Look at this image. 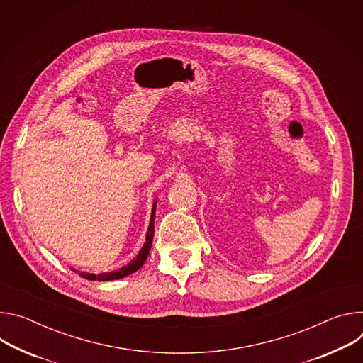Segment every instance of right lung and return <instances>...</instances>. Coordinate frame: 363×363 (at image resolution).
<instances>
[{
  "mask_svg": "<svg viewBox=\"0 0 363 363\" xmlns=\"http://www.w3.org/2000/svg\"><path fill=\"white\" fill-rule=\"evenodd\" d=\"M155 206H157V200L152 205V212H151V219H150V226H148V230H147V235H145V242L143 245V248L140 250L138 255L130 262L127 264L125 267H121L119 269L116 271H112V272H102V274H89V272H82V271H76L73 269L74 272H77L80 277H84L86 279H91V281H112V279H119V278H124L135 271H138L143 264L145 262L148 254H150V250H151V244H152V238H154V219H155Z\"/></svg>",
  "mask_w": 363,
  "mask_h": 363,
  "instance_id": "1",
  "label": "right lung"
}]
</instances>
